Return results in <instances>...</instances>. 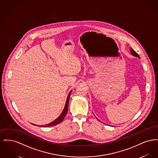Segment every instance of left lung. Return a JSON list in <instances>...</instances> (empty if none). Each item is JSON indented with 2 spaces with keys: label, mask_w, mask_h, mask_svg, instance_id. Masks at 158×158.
I'll return each mask as SVG.
<instances>
[{
  "label": "left lung",
  "mask_w": 158,
  "mask_h": 158,
  "mask_svg": "<svg viewBox=\"0 0 158 158\" xmlns=\"http://www.w3.org/2000/svg\"><path fill=\"white\" fill-rule=\"evenodd\" d=\"M130 52H131V54H132V56L137 57H138V58H140V57H139V56L138 55V54L136 53L133 48H131V47H130Z\"/></svg>",
  "instance_id": "left-lung-1"
}]
</instances>
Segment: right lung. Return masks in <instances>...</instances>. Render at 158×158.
<instances>
[{
	"label": "right lung",
	"mask_w": 158,
	"mask_h": 158,
	"mask_svg": "<svg viewBox=\"0 0 158 158\" xmlns=\"http://www.w3.org/2000/svg\"><path fill=\"white\" fill-rule=\"evenodd\" d=\"M71 92H72V90L69 94V95H68V98H67V99H66V104H65L64 108V110H63V112L60 114V116L57 119H56L55 120L53 121V122H52V123H49V124H48L47 125L41 126V127H52V126H54L59 124L63 120V119L64 118L66 114L68 113V105H69V99H70V94H71ZM34 125H35V124H34Z\"/></svg>",
	"instance_id": "obj_1"
}]
</instances>
